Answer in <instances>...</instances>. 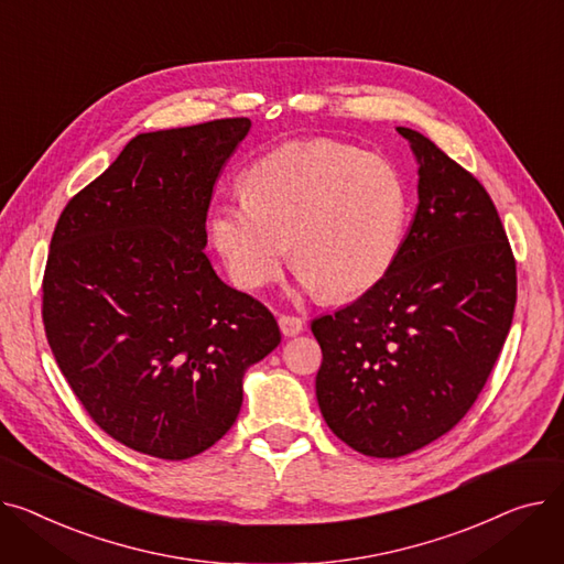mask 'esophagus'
Returning a JSON list of instances; mask_svg holds the SVG:
<instances>
[{"label":"esophagus","instance_id":"1","mask_svg":"<svg viewBox=\"0 0 564 564\" xmlns=\"http://www.w3.org/2000/svg\"><path fill=\"white\" fill-rule=\"evenodd\" d=\"M278 323H280V329H282L284 337H295L305 329V321L297 318V316H291V314H282L278 318Z\"/></svg>","mask_w":564,"mask_h":564}]
</instances>
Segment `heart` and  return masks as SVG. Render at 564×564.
Instances as JSON below:
<instances>
[{
    "label": "heart",
    "mask_w": 564,
    "mask_h": 564,
    "mask_svg": "<svg viewBox=\"0 0 564 564\" xmlns=\"http://www.w3.org/2000/svg\"><path fill=\"white\" fill-rule=\"evenodd\" d=\"M246 195L220 205L212 237L243 291L280 278L291 243L307 289L350 297L373 289L401 252L410 193L382 156L337 141H293L261 154Z\"/></svg>",
    "instance_id": "b5f03b06"
}]
</instances>
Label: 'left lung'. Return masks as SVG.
Listing matches in <instances>:
<instances>
[{"mask_svg": "<svg viewBox=\"0 0 564 564\" xmlns=\"http://www.w3.org/2000/svg\"><path fill=\"white\" fill-rule=\"evenodd\" d=\"M419 207L391 271L312 321L316 399L333 433L371 457L440 440L469 412L506 344L517 263L482 184L408 127Z\"/></svg>", "mask_w": 564, "mask_h": 564, "instance_id": "obj_1", "label": "left lung"}]
</instances>
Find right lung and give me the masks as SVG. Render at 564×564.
Here are the masks:
<instances>
[{"mask_svg": "<svg viewBox=\"0 0 564 564\" xmlns=\"http://www.w3.org/2000/svg\"><path fill=\"white\" fill-rule=\"evenodd\" d=\"M250 127L134 137L52 235L43 323L58 369L107 435L152 457L214 446L239 416L246 371L282 339L203 252L214 184Z\"/></svg>", "mask_w": 564, "mask_h": 564, "instance_id": "1", "label": "right lung"}]
</instances>
